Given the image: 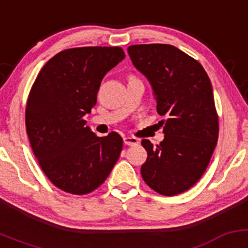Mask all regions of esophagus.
Listing matches in <instances>:
<instances>
[{"instance_id":"1","label":"esophagus","mask_w":248,"mask_h":248,"mask_svg":"<svg viewBox=\"0 0 248 248\" xmlns=\"http://www.w3.org/2000/svg\"><path fill=\"white\" fill-rule=\"evenodd\" d=\"M124 143L127 146H136V144H139V140L134 136H124Z\"/></svg>"}]
</instances>
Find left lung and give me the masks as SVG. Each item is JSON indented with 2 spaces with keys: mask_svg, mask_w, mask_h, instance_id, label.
Listing matches in <instances>:
<instances>
[{
  "mask_svg": "<svg viewBox=\"0 0 248 248\" xmlns=\"http://www.w3.org/2000/svg\"><path fill=\"white\" fill-rule=\"evenodd\" d=\"M134 66L152 84L164 140L143 139L147 161L141 175L163 196L189 190L203 176L218 141L219 124L211 81L199 62L169 44L128 47Z\"/></svg>",
  "mask_w": 248,
  "mask_h": 248,
  "instance_id": "8db88e82",
  "label": "left lung"
}]
</instances>
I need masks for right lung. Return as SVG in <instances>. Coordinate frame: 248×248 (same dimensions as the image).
Returning <instances> with one entry per match:
<instances>
[{"mask_svg": "<svg viewBox=\"0 0 248 248\" xmlns=\"http://www.w3.org/2000/svg\"><path fill=\"white\" fill-rule=\"evenodd\" d=\"M124 58L119 46L61 51L39 71L25 108V127L37 161L51 183L72 195L94 191L124 146L112 132L99 138L84 120L96 104L101 80Z\"/></svg>", "mask_w": 248, "mask_h": 248, "instance_id": "1", "label": "right lung"}]
</instances>
